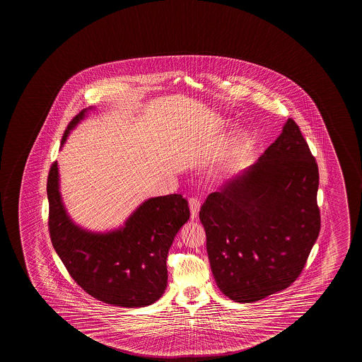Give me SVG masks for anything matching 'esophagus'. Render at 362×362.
I'll list each match as a JSON object with an SVG mask.
<instances>
[{"instance_id":"1","label":"esophagus","mask_w":362,"mask_h":362,"mask_svg":"<svg viewBox=\"0 0 362 362\" xmlns=\"http://www.w3.org/2000/svg\"><path fill=\"white\" fill-rule=\"evenodd\" d=\"M190 217L192 219H196L201 209V201L198 197H190L189 198Z\"/></svg>"}]
</instances>
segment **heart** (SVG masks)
<instances>
[{
    "label": "heart",
    "mask_w": 362,
    "mask_h": 362,
    "mask_svg": "<svg viewBox=\"0 0 362 362\" xmlns=\"http://www.w3.org/2000/svg\"><path fill=\"white\" fill-rule=\"evenodd\" d=\"M243 144L238 143L236 146L230 148L227 153H226L222 159L218 163L219 172H228L231 169H235L238 165V163L241 160V156H243Z\"/></svg>",
    "instance_id": "b5f03b06"
}]
</instances>
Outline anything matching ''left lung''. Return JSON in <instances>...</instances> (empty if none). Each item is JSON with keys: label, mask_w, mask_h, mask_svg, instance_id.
Returning <instances> with one entry per match:
<instances>
[{"label": "left lung", "mask_w": 362, "mask_h": 362, "mask_svg": "<svg viewBox=\"0 0 362 362\" xmlns=\"http://www.w3.org/2000/svg\"><path fill=\"white\" fill-rule=\"evenodd\" d=\"M318 165L296 121L260 159L207 197L199 211L214 280L252 303L291 286L318 238Z\"/></svg>", "instance_id": "8db88e82"}]
</instances>
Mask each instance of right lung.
I'll list each match as a JSON object with an SVG mask.
<instances>
[{"mask_svg":"<svg viewBox=\"0 0 362 362\" xmlns=\"http://www.w3.org/2000/svg\"><path fill=\"white\" fill-rule=\"evenodd\" d=\"M86 112L84 108L68 124L62 144ZM58 180V163L54 161L47 183L49 233L73 280L107 304L135 308L156 302L165 291L169 247L189 219L187 199L182 194L151 198L137 208L122 228L92 233L68 217Z\"/></svg>","mask_w":362,"mask_h":362,"instance_id":"obj_1","label":"right lung"}]
</instances>
